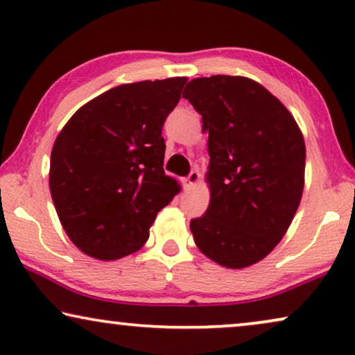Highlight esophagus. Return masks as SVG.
I'll use <instances>...</instances> for the list:
<instances>
[{"instance_id": "obj_1", "label": "esophagus", "mask_w": 355, "mask_h": 355, "mask_svg": "<svg viewBox=\"0 0 355 355\" xmlns=\"http://www.w3.org/2000/svg\"><path fill=\"white\" fill-rule=\"evenodd\" d=\"M200 181V173L197 171H192L191 174H189V176L186 178V181H184V184H186V187H192V186H196V184Z\"/></svg>"}]
</instances>
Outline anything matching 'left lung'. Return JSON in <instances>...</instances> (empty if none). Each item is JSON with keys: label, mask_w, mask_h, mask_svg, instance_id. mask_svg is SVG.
Returning a JSON list of instances; mask_svg holds the SVG:
<instances>
[{"label": "left lung", "mask_w": 355, "mask_h": 355, "mask_svg": "<svg viewBox=\"0 0 355 355\" xmlns=\"http://www.w3.org/2000/svg\"><path fill=\"white\" fill-rule=\"evenodd\" d=\"M182 96L208 132L210 203L191 221L198 250L225 268L263 260L288 231L305 182V144L294 116L259 82L197 77Z\"/></svg>", "instance_id": "obj_1"}]
</instances>
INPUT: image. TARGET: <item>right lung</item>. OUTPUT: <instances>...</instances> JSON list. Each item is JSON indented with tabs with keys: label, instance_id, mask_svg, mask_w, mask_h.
<instances>
[{
	"label": "right lung",
	"instance_id": "add662e5",
	"mask_svg": "<svg viewBox=\"0 0 355 355\" xmlns=\"http://www.w3.org/2000/svg\"><path fill=\"white\" fill-rule=\"evenodd\" d=\"M187 77L114 87L80 106L51 150L50 192L77 249L118 260L142 249L163 207L181 191L163 169L166 116Z\"/></svg>",
	"mask_w": 355,
	"mask_h": 355
}]
</instances>
